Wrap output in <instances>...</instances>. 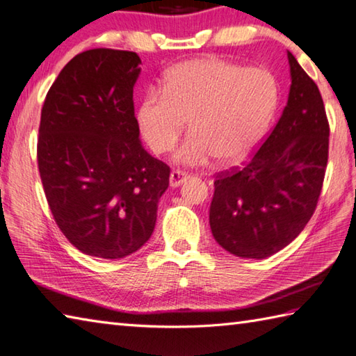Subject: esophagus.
I'll return each instance as SVG.
<instances>
[{"label":"esophagus","mask_w":356,"mask_h":356,"mask_svg":"<svg viewBox=\"0 0 356 356\" xmlns=\"http://www.w3.org/2000/svg\"><path fill=\"white\" fill-rule=\"evenodd\" d=\"M186 179H188V174L186 172L180 171V170H172L171 174H170V185L172 188H176L179 185H182Z\"/></svg>","instance_id":"34e87169"}]
</instances>
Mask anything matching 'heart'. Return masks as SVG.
<instances>
[{
    "label": "heart",
    "instance_id": "obj_1",
    "mask_svg": "<svg viewBox=\"0 0 356 356\" xmlns=\"http://www.w3.org/2000/svg\"><path fill=\"white\" fill-rule=\"evenodd\" d=\"M278 101L274 76L243 69L220 58L185 61L166 73L162 93H148L139 105L138 125L156 154L168 153L190 131L176 161L205 165L211 159L238 163L252 153L270 122Z\"/></svg>",
    "mask_w": 356,
    "mask_h": 356
}]
</instances>
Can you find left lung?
Segmentation results:
<instances>
[{"instance_id":"8db88e82","label":"left lung","mask_w":356,"mask_h":356,"mask_svg":"<svg viewBox=\"0 0 356 356\" xmlns=\"http://www.w3.org/2000/svg\"><path fill=\"white\" fill-rule=\"evenodd\" d=\"M282 118L251 159L216 174L209 225L216 241L243 259H266L305 229L318 203L329 157V120L314 79L292 53Z\"/></svg>"}]
</instances>
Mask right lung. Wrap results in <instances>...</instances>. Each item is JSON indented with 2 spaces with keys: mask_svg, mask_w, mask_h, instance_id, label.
Wrapping results in <instances>:
<instances>
[{
  "mask_svg": "<svg viewBox=\"0 0 356 356\" xmlns=\"http://www.w3.org/2000/svg\"><path fill=\"white\" fill-rule=\"evenodd\" d=\"M138 53L82 51L45 96L38 168L58 228L81 252L124 259L154 231L170 166L142 148L133 87Z\"/></svg>",
  "mask_w": 356,
  "mask_h": 356,
  "instance_id": "add662e5",
  "label": "right lung"
}]
</instances>
